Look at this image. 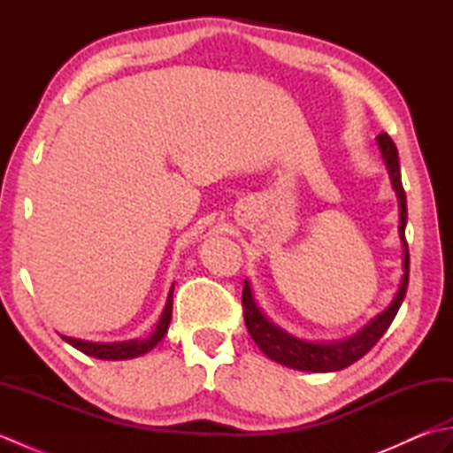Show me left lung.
Wrapping results in <instances>:
<instances>
[{"label":"left lung","mask_w":453,"mask_h":453,"mask_svg":"<svg viewBox=\"0 0 453 453\" xmlns=\"http://www.w3.org/2000/svg\"><path fill=\"white\" fill-rule=\"evenodd\" d=\"M378 143L381 150L383 161L389 169V177L393 182V188L397 192L399 198V214H401V226H399V235L403 247H405V274H403L401 286L397 290V296L393 297L391 305L386 311L380 313L375 319H372L364 329L350 336V339L341 341V342H305L296 339V336L288 334L286 331L278 329L274 323H271L266 317L258 310L251 288L245 282L243 284V319L247 325V331L251 334V339L257 342L258 349H261L268 358L288 365V368L302 370V372H336L342 368H349L350 364L360 360L365 352L373 349V344L378 342L383 333L389 329V325L395 319L399 307L405 300L407 286H409V247L405 239V226H407V195L405 188H403L401 182V169H399V151L397 146L389 138V134H380Z\"/></svg>","instance_id":"8db88e82"}]
</instances>
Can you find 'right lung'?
I'll return each mask as SVG.
<instances>
[{"label":"right lung","instance_id":"right-lung-1","mask_svg":"<svg viewBox=\"0 0 453 453\" xmlns=\"http://www.w3.org/2000/svg\"><path fill=\"white\" fill-rule=\"evenodd\" d=\"M171 313H173V286L169 290L167 296V303H165V310H163L161 317H159V323L156 325V331L150 336V339H136V341H124V342H89V341H78V339H72V336H64L62 339L65 342H70L73 349L81 350L83 354L93 356V358H103V360H127V358H136V356H142L150 352L153 346H156L163 336H165L167 329H169V323H171Z\"/></svg>","mask_w":453,"mask_h":453}]
</instances>
